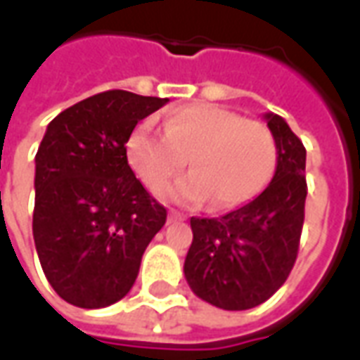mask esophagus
<instances>
[{
    "label": "esophagus",
    "mask_w": 360,
    "mask_h": 360,
    "mask_svg": "<svg viewBox=\"0 0 360 360\" xmlns=\"http://www.w3.org/2000/svg\"><path fill=\"white\" fill-rule=\"evenodd\" d=\"M183 218H185V216H183V214H179L177 210L169 212V221H175V219H183Z\"/></svg>",
    "instance_id": "34e87169"
}]
</instances>
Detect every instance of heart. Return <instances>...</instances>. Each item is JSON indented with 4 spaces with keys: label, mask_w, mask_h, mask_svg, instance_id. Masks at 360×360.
Returning a JSON list of instances; mask_svg holds the SVG:
<instances>
[{
    "label": "heart",
    "mask_w": 360,
    "mask_h": 360,
    "mask_svg": "<svg viewBox=\"0 0 360 360\" xmlns=\"http://www.w3.org/2000/svg\"><path fill=\"white\" fill-rule=\"evenodd\" d=\"M127 158L152 193H162L188 160L191 175L173 188L183 202L235 208L264 191L278 165L270 127L212 103H191L162 121H142L127 139Z\"/></svg>",
    "instance_id": "heart-1"
}]
</instances>
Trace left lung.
Returning a JSON list of instances; mask_svg holds the SVG:
<instances>
[{"mask_svg":"<svg viewBox=\"0 0 360 360\" xmlns=\"http://www.w3.org/2000/svg\"><path fill=\"white\" fill-rule=\"evenodd\" d=\"M278 142L270 185L221 218H191L185 278L202 301L247 310L268 301L293 270L307 200V150L283 119L266 115Z\"/></svg>","mask_w":360,"mask_h":360,"instance_id":"1","label":"left lung"}]
</instances>
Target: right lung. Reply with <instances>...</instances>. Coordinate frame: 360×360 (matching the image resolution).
Masks as SVG:
<instances>
[{"label": "right lung", "instance_id": "add662e5", "mask_svg": "<svg viewBox=\"0 0 360 360\" xmlns=\"http://www.w3.org/2000/svg\"><path fill=\"white\" fill-rule=\"evenodd\" d=\"M167 98L105 90L48 125L36 154L32 235L53 291L81 309L121 301L167 210L127 162V139Z\"/></svg>", "mask_w": 360, "mask_h": 360}]
</instances>
